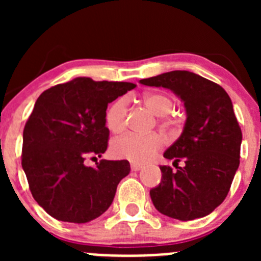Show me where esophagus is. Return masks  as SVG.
<instances>
[{"label": "esophagus", "mask_w": 261, "mask_h": 261, "mask_svg": "<svg viewBox=\"0 0 261 261\" xmlns=\"http://www.w3.org/2000/svg\"><path fill=\"white\" fill-rule=\"evenodd\" d=\"M130 168H132L133 171H140L142 168V165H138V163H132L130 165Z\"/></svg>", "instance_id": "1"}]
</instances>
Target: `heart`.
I'll list each match as a JSON object with an SVG mask.
<instances>
[{
	"mask_svg": "<svg viewBox=\"0 0 261 261\" xmlns=\"http://www.w3.org/2000/svg\"><path fill=\"white\" fill-rule=\"evenodd\" d=\"M142 103L147 110L156 116H165L172 110V99L161 93H147L142 98ZM128 99L125 96L116 99L106 111V125L112 133L123 132L126 125ZM163 145L162 136L151 133L146 136L124 135L114 140L111 144V151L119 159H126L130 162H146Z\"/></svg>",
	"mask_w": 261,
	"mask_h": 261,
	"instance_id": "obj_1",
	"label": "heart"
}]
</instances>
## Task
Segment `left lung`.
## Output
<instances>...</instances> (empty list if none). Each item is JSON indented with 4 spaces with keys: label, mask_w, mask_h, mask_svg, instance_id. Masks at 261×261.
<instances>
[{
    "label": "left lung",
    "mask_w": 261,
    "mask_h": 261,
    "mask_svg": "<svg viewBox=\"0 0 261 261\" xmlns=\"http://www.w3.org/2000/svg\"><path fill=\"white\" fill-rule=\"evenodd\" d=\"M140 84L171 90L184 103L187 116L180 137L163 153L176 171L161 166V183L150 190L154 206L179 221L208 216L226 199L239 167L242 130L231 99L220 85L187 70L167 71ZM180 160L185 163L179 168Z\"/></svg>",
    "instance_id": "obj_1"
}]
</instances>
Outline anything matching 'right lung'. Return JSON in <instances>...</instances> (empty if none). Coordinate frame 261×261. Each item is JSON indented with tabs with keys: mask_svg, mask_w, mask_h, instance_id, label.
I'll return each mask as SVG.
<instances>
[{
	"mask_svg": "<svg viewBox=\"0 0 261 261\" xmlns=\"http://www.w3.org/2000/svg\"><path fill=\"white\" fill-rule=\"evenodd\" d=\"M135 87L78 77L38 98L23 130L22 167L35 201L53 218L86 223L111 206L130 165L125 159H102L94 167L85 162L107 150L108 105Z\"/></svg>",
	"mask_w": 261,
	"mask_h": 261,
	"instance_id": "obj_1",
	"label": "right lung"
}]
</instances>
